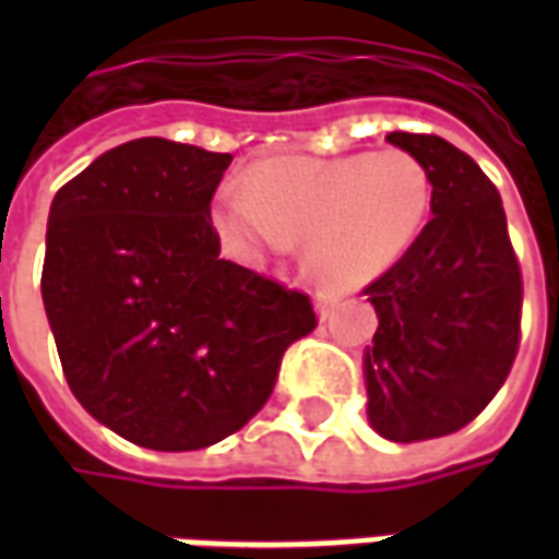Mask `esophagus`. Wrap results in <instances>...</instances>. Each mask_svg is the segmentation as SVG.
Listing matches in <instances>:
<instances>
[{"label": "esophagus", "instance_id": "34e87169", "mask_svg": "<svg viewBox=\"0 0 559 559\" xmlns=\"http://www.w3.org/2000/svg\"><path fill=\"white\" fill-rule=\"evenodd\" d=\"M314 308L320 320H326V317H332L341 308V296H335V293H317Z\"/></svg>", "mask_w": 559, "mask_h": 559}]
</instances>
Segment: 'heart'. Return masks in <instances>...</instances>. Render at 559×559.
<instances>
[{
    "mask_svg": "<svg viewBox=\"0 0 559 559\" xmlns=\"http://www.w3.org/2000/svg\"><path fill=\"white\" fill-rule=\"evenodd\" d=\"M433 203L428 167L404 148L341 158H272L221 194L212 227L254 263L302 239V266L335 290H359L407 254Z\"/></svg>",
    "mask_w": 559,
    "mask_h": 559,
    "instance_id": "obj_1",
    "label": "heart"
}]
</instances>
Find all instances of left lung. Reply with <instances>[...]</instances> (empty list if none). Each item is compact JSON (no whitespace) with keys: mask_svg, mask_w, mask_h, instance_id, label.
I'll return each instance as SVG.
<instances>
[{"mask_svg":"<svg viewBox=\"0 0 559 559\" xmlns=\"http://www.w3.org/2000/svg\"><path fill=\"white\" fill-rule=\"evenodd\" d=\"M433 179V218L365 287L380 326L365 350L368 421L416 443L461 431L503 386L521 341V269L503 200L467 152L433 134H386Z\"/></svg>","mask_w":559,"mask_h":559,"instance_id":"left-lung-1","label":"left lung"}]
</instances>
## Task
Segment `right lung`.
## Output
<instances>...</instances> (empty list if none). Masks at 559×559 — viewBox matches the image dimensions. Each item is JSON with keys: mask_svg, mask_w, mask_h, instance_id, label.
<instances>
[{"mask_svg": "<svg viewBox=\"0 0 559 559\" xmlns=\"http://www.w3.org/2000/svg\"><path fill=\"white\" fill-rule=\"evenodd\" d=\"M233 155L164 138L104 152L47 218L41 296L74 399L143 449L191 452L266 404L311 299L221 260L212 194Z\"/></svg>", "mask_w": 559, "mask_h": 559, "instance_id": "right-lung-1", "label": "right lung"}]
</instances>
